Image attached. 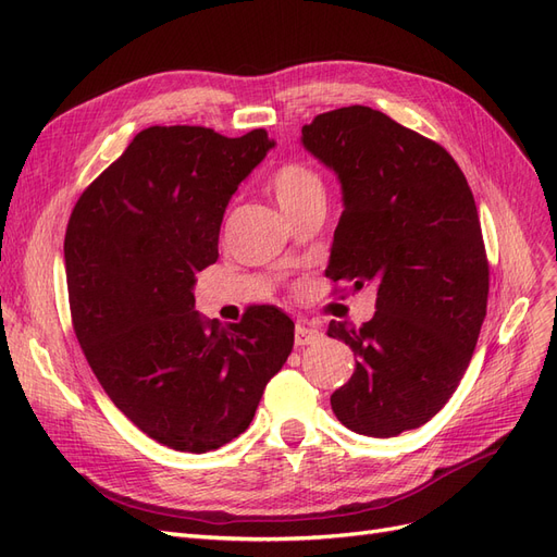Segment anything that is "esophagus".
Segmentation results:
<instances>
[{
	"instance_id": "1",
	"label": "esophagus",
	"mask_w": 557,
	"mask_h": 557,
	"mask_svg": "<svg viewBox=\"0 0 557 557\" xmlns=\"http://www.w3.org/2000/svg\"><path fill=\"white\" fill-rule=\"evenodd\" d=\"M320 336H323V332H320V330L313 327V325L297 323V327H295V344H297V346H309V344L318 342Z\"/></svg>"
}]
</instances>
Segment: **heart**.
<instances>
[{
  "label": "heart",
  "mask_w": 557,
  "mask_h": 557,
  "mask_svg": "<svg viewBox=\"0 0 557 557\" xmlns=\"http://www.w3.org/2000/svg\"><path fill=\"white\" fill-rule=\"evenodd\" d=\"M272 190L283 213L295 211L309 201L323 199V183L318 174L301 162H288L276 170L272 176Z\"/></svg>",
  "instance_id": "heart-1"
}]
</instances>
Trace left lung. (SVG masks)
<instances>
[{
    "instance_id": "1",
    "label": "left lung",
    "mask_w": 557,
    "mask_h": 557,
    "mask_svg": "<svg viewBox=\"0 0 557 557\" xmlns=\"http://www.w3.org/2000/svg\"><path fill=\"white\" fill-rule=\"evenodd\" d=\"M301 146L342 185L325 276L376 290L369 323L327 327L356 356L332 411L387 440L440 413L474 352L487 305L476 201L440 144L369 107L315 115Z\"/></svg>"
}]
</instances>
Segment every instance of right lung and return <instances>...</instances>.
<instances>
[{
	"label": "right lung",
	"mask_w": 557,
	"mask_h": 557,
	"mask_svg": "<svg viewBox=\"0 0 557 557\" xmlns=\"http://www.w3.org/2000/svg\"><path fill=\"white\" fill-rule=\"evenodd\" d=\"M274 139L209 127L139 132L72 211L64 269L76 339L111 401L150 440L207 453L246 432L288 360L295 323L252 307L221 325L195 311L232 195Z\"/></svg>",
	"instance_id": "add662e5"
}]
</instances>
